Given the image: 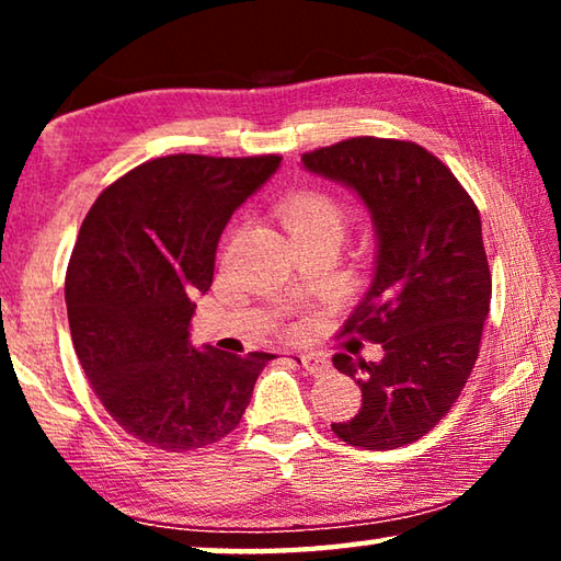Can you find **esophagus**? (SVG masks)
I'll return each instance as SVG.
<instances>
[{"mask_svg":"<svg viewBox=\"0 0 561 561\" xmlns=\"http://www.w3.org/2000/svg\"><path fill=\"white\" fill-rule=\"evenodd\" d=\"M291 358L297 360V364L304 368V371L311 374V376L324 374L327 368H329V360H327V358H321L319 354H294Z\"/></svg>","mask_w":561,"mask_h":561,"instance_id":"esophagus-1","label":"esophagus"}]
</instances>
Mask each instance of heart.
<instances>
[{"mask_svg":"<svg viewBox=\"0 0 561 561\" xmlns=\"http://www.w3.org/2000/svg\"><path fill=\"white\" fill-rule=\"evenodd\" d=\"M279 220L287 227L291 240L307 237H334L341 240L346 232V210L334 197L324 193H299L279 207Z\"/></svg>","mask_w":561,"mask_h":561,"instance_id":"heart-1","label":"heart"}]
</instances>
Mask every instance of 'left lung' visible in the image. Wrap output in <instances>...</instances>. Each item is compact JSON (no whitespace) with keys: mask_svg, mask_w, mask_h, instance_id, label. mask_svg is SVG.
Wrapping results in <instances>:
<instances>
[{"mask_svg":"<svg viewBox=\"0 0 561 561\" xmlns=\"http://www.w3.org/2000/svg\"><path fill=\"white\" fill-rule=\"evenodd\" d=\"M301 165L356 193L376 234L371 287L344 331L381 344L383 358L334 356L364 403L331 431L366 450L401 448L438 425L478 360L492 294L480 213L450 170L408 140L348 138L304 153Z\"/></svg>","mask_w":561,"mask_h":561,"instance_id":"obj_1","label":"left lung"}]
</instances>
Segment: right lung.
Returning a JSON list of instances; mask_svg holds the SVG:
<instances>
[{
	"mask_svg": "<svg viewBox=\"0 0 561 561\" xmlns=\"http://www.w3.org/2000/svg\"><path fill=\"white\" fill-rule=\"evenodd\" d=\"M279 156H165L116 180L87 215L66 272L76 356L123 431L185 453L242 421L274 354L195 348V297L213 284L232 213L277 173Z\"/></svg>",
	"mask_w": 561,
	"mask_h": 561,
	"instance_id": "1",
	"label": "right lung"
}]
</instances>
